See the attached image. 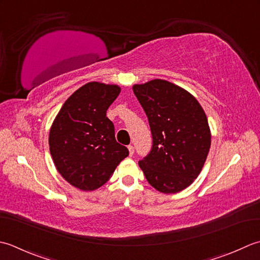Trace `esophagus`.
<instances>
[{
    "mask_svg": "<svg viewBox=\"0 0 260 260\" xmlns=\"http://www.w3.org/2000/svg\"><path fill=\"white\" fill-rule=\"evenodd\" d=\"M128 150H129V155L130 156H132L135 153V148H134V146H132V145L128 146Z\"/></svg>",
    "mask_w": 260,
    "mask_h": 260,
    "instance_id": "34e87169",
    "label": "esophagus"
}]
</instances>
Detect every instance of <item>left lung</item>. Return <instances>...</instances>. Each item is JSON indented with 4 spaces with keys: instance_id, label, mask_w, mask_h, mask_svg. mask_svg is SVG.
Listing matches in <instances>:
<instances>
[{
    "instance_id": "1",
    "label": "left lung",
    "mask_w": 260,
    "mask_h": 260,
    "mask_svg": "<svg viewBox=\"0 0 260 260\" xmlns=\"http://www.w3.org/2000/svg\"><path fill=\"white\" fill-rule=\"evenodd\" d=\"M132 89L152 135L151 151L139 161L141 171L158 192H181L200 175L211 147L204 110L186 89L165 79L135 84Z\"/></svg>"
}]
</instances>
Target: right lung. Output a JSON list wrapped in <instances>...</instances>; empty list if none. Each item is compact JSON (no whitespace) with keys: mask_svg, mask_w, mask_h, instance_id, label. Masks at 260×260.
<instances>
[{"mask_svg":"<svg viewBox=\"0 0 260 260\" xmlns=\"http://www.w3.org/2000/svg\"><path fill=\"white\" fill-rule=\"evenodd\" d=\"M121 92L115 84L89 82L62 104L49 132V148L57 171L74 187L98 189L129 155L115 140L107 110Z\"/></svg>","mask_w":260,"mask_h":260,"instance_id":"add662e5","label":"right lung"}]
</instances>
